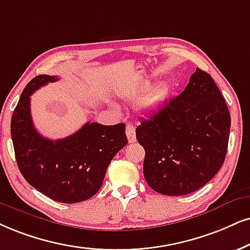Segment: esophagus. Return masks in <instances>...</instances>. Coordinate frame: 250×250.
Returning <instances> with one entry per match:
<instances>
[{
    "label": "esophagus",
    "mask_w": 250,
    "mask_h": 250,
    "mask_svg": "<svg viewBox=\"0 0 250 250\" xmlns=\"http://www.w3.org/2000/svg\"><path fill=\"white\" fill-rule=\"evenodd\" d=\"M125 134H127L129 143H134L136 142V129L130 123H128L127 127H125Z\"/></svg>",
    "instance_id": "1"
}]
</instances>
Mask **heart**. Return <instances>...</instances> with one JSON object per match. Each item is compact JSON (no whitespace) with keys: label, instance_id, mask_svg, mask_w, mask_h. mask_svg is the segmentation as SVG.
Returning a JSON list of instances; mask_svg holds the SVG:
<instances>
[{"label":"heart","instance_id":"b5f03b06","mask_svg":"<svg viewBox=\"0 0 250 250\" xmlns=\"http://www.w3.org/2000/svg\"><path fill=\"white\" fill-rule=\"evenodd\" d=\"M147 86L136 88V90L131 91L128 94V99L134 100V102H137V100L142 99L143 96V100H142L141 107L144 112L151 113L154 112V110L159 109L164 104L166 103L167 98L169 96V87L168 85L165 83H160L156 85V86L151 88L148 92L145 94V91H146Z\"/></svg>","mask_w":250,"mask_h":250}]
</instances>
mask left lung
<instances>
[{"label":"left lung","mask_w":250,"mask_h":250,"mask_svg":"<svg viewBox=\"0 0 250 250\" xmlns=\"http://www.w3.org/2000/svg\"><path fill=\"white\" fill-rule=\"evenodd\" d=\"M229 128L223 94L212 77L197 68L181 94L136 129L145 150V181L167 196L198 190L224 164Z\"/></svg>","instance_id":"obj_1"}]
</instances>
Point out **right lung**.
<instances>
[{
    "label": "right lung",
    "mask_w": 250,
    "mask_h": 250,
    "mask_svg": "<svg viewBox=\"0 0 250 250\" xmlns=\"http://www.w3.org/2000/svg\"><path fill=\"white\" fill-rule=\"evenodd\" d=\"M58 81L39 75L25 86L11 118V138L21 175L37 190L61 203L91 198L102 187L107 167L128 143L125 125L87 122L62 140L41 136L31 118V94Z\"/></svg>",
    "instance_id": "obj_1"
}]
</instances>
